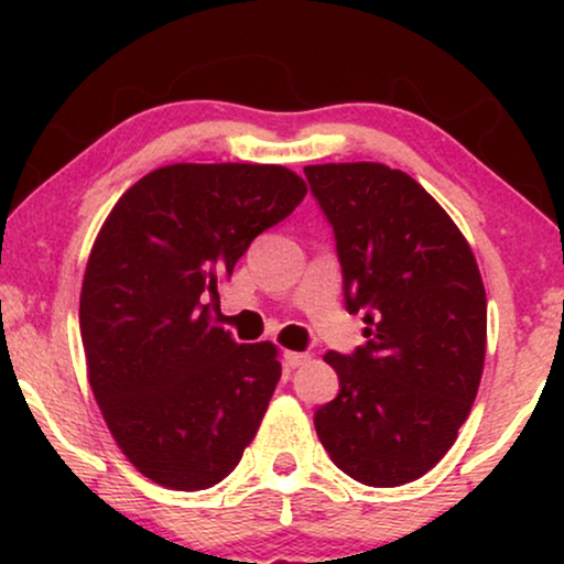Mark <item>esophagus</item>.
<instances>
[{
	"mask_svg": "<svg viewBox=\"0 0 564 564\" xmlns=\"http://www.w3.org/2000/svg\"><path fill=\"white\" fill-rule=\"evenodd\" d=\"M307 359H311V354H305V351H284V365H288L290 369L303 367Z\"/></svg>",
	"mask_w": 564,
	"mask_h": 564,
	"instance_id": "1",
	"label": "esophagus"
}]
</instances>
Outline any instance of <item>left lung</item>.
Instances as JSON below:
<instances>
[{"label": "left lung", "instance_id": "8db88e82", "mask_svg": "<svg viewBox=\"0 0 564 564\" xmlns=\"http://www.w3.org/2000/svg\"><path fill=\"white\" fill-rule=\"evenodd\" d=\"M334 228L344 300L365 346L328 351L338 395L315 431L338 469L372 488L426 475L449 452L480 388L488 303L473 249L442 205L400 169L305 166Z\"/></svg>", "mask_w": 564, "mask_h": 564}]
</instances>
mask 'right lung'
Segmentation results:
<instances>
[{"label":"right lung","instance_id":"add662e5","mask_svg":"<svg viewBox=\"0 0 564 564\" xmlns=\"http://www.w3.org/2000/svg\"><path fill=\"white\" fill-rule=\"evenodd\" d=\"M305 192L274 164H172L135 182L99 230L79 303L89 384L149 480L213 488L257 436L282 375L276 346L236 344L210 305Z\"/></svg>","mask_w":564,"mask_h":564}]
</instances>
